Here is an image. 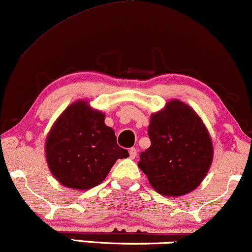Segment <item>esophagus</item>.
Returning <instances> with one entry per match:
<instances>
[{"mask_svg":"<svg viewBox=\"0 0 252 252\" xmlns=\"http://www.w3.org/2000/svg\"><path fill=\"white\" fill-rule=\"evenodd\" d=\"M135 157H136V150L135 148H131V150H129V158H131V159H134Z\"/></svg>","mask_w":252,"mask_h":252,"instance_id":"1","label":"esophagus"}]
</instances>
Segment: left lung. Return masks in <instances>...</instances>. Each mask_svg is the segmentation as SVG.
I'll use <instances>...</instances> for the list:
<instances>
[{"label": "left lung", "mask_w": 252, "mask_h": 252, "mask_svg": "<svg viewBox=\"0 0 252 252\" xmlns=\"http://www.w3.org/2000/svg\"><path fill=\"white\" fill-rule=\"evenodd\" d=\"M151 146L140 154L139 168L163 196H183L196 189L213 162V140L192 107L172 99L151 116Z\"/></svg>", "instance_id": "1"}]
</instances>
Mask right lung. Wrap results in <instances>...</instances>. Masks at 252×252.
I'll use <instances>...</instances> for the list:
<instances>
[{
	"label": "right lung",
	"mask_w": 252,
	"mask_h": 252,
	"mask_svg": "<svg viewBox=\"0 0 252 252\" xmlns=\"http://www.w3.org/2000/svg\"><path fill=\"white\" fill-rule=\"evenodd\" d=\"M104 120L105 113L79 99L55 121L44 147L49 169L61 185L88 190L106 179L118 159L128 157Z\"/></svg>",
	"instance_id": "obj_1"
}]
</instances>
